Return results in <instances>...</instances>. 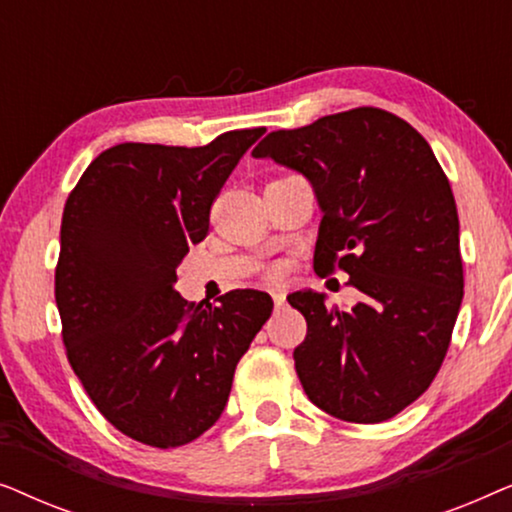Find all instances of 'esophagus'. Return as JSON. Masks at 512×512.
Listing matches in <instances>:
<instances>
[{
  "label": "esophagus",
  "instance_id": "esophagus-1",
  "mask_svg": "<svg viewBox=\"0 0 512 512\" xmlns=\"http://www.w3.org/2000/svg\"><path fill=\"white\" fill-rule=\"evenodd\" d=\"M272 300H275L277 310H282L284 303H286V293L284 291H272Z\"/></svg>",
  "mask_w": 512,
  "mask_h": 512
}]
</instances>
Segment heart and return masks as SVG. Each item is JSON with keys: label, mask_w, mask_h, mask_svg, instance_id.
<instances>
[{"label": "heart", "mask_w": 512, "mask_h": 512, "mask_svg": "<svg viewBox=\"0 0 512 512\" xmlns=\"http://www.w3.org/2000/svg\"><path fill=\"white\" fill-rule=\"evenodd\" d=\"M279 179H282V177H279Z\"/></svg>", "instance_id": "b5f03b06"}]
</instances>
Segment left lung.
I'll list each match as a JSON object with an SVG mask.
<instances>
[{"instance_id": "1", "label": "left lung", "mask_w": 512, "mask_h": 512, "mask_svg": "<svg viewBox=\"0 0 512 512\" xmlns=\"http://www.w3.org/2000/svg\"><path fill=\"white\" fill-rule=\"evenodd\" d=\"M251 153L310 179L324 212L314 270L347 272L361 291L347 312L314 291L289 296L307 321L293 349L307 398L342 422L391 419L431 387L464 298L443 167L410 123L377 107L275 130Z\"/></svg>"}]
</instances>
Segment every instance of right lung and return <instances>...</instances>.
<instances>
[{
	"label": "right lung",
	"mask_w": 512,
	"mask_h": 512,
	"mask_svg": "<svg viewBox=\"0 0 512 512\" xmlns=\"http://www.w3.org/2000/svg\"><path fill=\"white\" fill-rule=\"evenodd\" d=\"M263 132L230 130L193 149L116 144L65 202L55 303L67 359L102 417L137 443L170 450L214 426L237 361L272 314L263 291H228L212 305L172 289Z\"/></svg>",
	"instance_id": "right-lung-1"
}]
</instances>
